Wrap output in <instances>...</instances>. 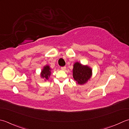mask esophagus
<instances>
[{
    "label": "esophagus",
    "instance_id": "esophagus-1",
    "mask_svg": "<svg viewBox=\"0 0 129 129\" xmlns=\"http://www.w3.org/2000/svg\"><path fill=\"white\" fill-rule=\"evenodd\" d=\"M66 69V67L65 66H64V67H61V70H63V71H65Z\"/></svg>",
    "mask_w": 129,
    "mask_h": 129
}]
</instances>
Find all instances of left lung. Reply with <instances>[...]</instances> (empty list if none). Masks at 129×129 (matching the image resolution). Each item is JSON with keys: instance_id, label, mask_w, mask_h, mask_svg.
<instances>
[{"instance_id": "left-lung-1", "label": "left lung", "mask_w": 129, "mask_h": 129, "mask_svg": "<svg viewBox=\"0 0 129 129\" xmlns=\"http://www.w3.org/2000/svg\"><path fill=\"white\" fill-rule=\"evenodd\" d=\"M73 77L78 85H84L90 80L92 76V70L88 65H84L78 62L73 64Z\"/></svg>"}]
</instances>
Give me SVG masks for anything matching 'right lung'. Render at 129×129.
<instances>
[{"mask_svg": "<svg viewBox=\"0 0 129 129\" xmlns=\"http://www.w3.org/2000/svg\"><path fill=\"white\" fill-rule=\"evenodd\" d=\"M51 71L52 69L49 65L44 66L41 72V77L44 78L45 81L49 80L50 76L51 75Z\"/></svg>", "mask_w": 129, "mask_h": 129, "instance_id": "right-lung-1", "label": "right lung"}]
</instances>
